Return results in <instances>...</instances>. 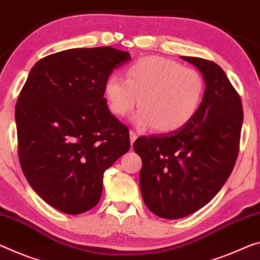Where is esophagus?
I'll use <instances>...</instances> for the list:
<instances>
[{
    "label": "esophagus",
    "instance_id": "esophagus-1",
    "mask_svg": "<svg viewBox=\"0 0 260 260\" xmlns=\"http://www.w3.org/2000/svg\"><path fill=\"white\" fill-rule=\"evenodd\" d=\"M129 135H131V143H132V145H133L135 140L138 139V134H137V132H135V131H131Z\"/></svg>",
    "mask_w": 260,
    "mask_h": 260
}]
</instances>
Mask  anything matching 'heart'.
<instances>
[{"instance_id": "b5f03b06", "label": "heart", "mask_w": 260, "mask_h": 260, "mask_svg": "<svg viewBox=\"0 0 260 260\" xmlns=\"http://www.w3.org/2000/svg\"><path fill=\"white\" fill-rule=\"evenodd\" d=\"M104 92L111 113L125 117L139 104L141 109L134 115L139 128L154 127L169 133L196 117L204 100L205 80L194 68L150 55L132 63L126 78L118 74L109 76Z\"/></svg>"}]
</instances>
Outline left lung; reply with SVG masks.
Wrapping results in <instances>:
<instances>
[{
	"mask_svg": "<svg viewBox=\"0 0 260 260\" xmlns=\"http://www.w3.org/2000/svg\"><path fill=\"white\" fill-rule=\"evenodd\" d=\"M203 73L204 100L186 126L166 135L141 137L133 148L142 159L140 186L149 211L180 219L208 204L232 174L240 151L243 106L220 66L183 56Z\"/></svg>",
	"mask_w": 260,
	"mask_h": 260,
	"instance_id": "obj_1",
	"label": "left lung"
}]
</instances>
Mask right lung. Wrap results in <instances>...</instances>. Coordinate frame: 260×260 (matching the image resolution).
<instances>
[{
    "mask_svg": "<svg viewBox=\"0 0 260 260\" xmlns=\"http://www.w3.org/2000/svg\"><path fill=\"white\" fill-rule=\"evenodd\" d=\"M131 60L113 47L74 48L32 67L16 103L18 158L31 187L76 215L98 204L103 176L129 150L128 128L110 113L104 86Z\"/></svg>",
    "mask_w": 260,
    "mask_h": 260,
    "instance_id": "add662e5",
    "label": "right lung"
}]
</instances>
